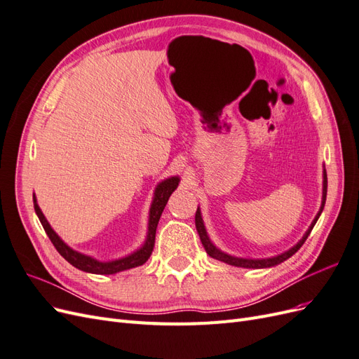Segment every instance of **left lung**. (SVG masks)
<instances>
[{"instance_id": "left-lung-1", "label": "left lung", "mask_w": 359, "mask_h": 359, "mask_svg": "<svg viewBox=\"0 0 359 359\" xmlns=\"http://www.w3.org/2000/svg\"><path fill=\"white\" fill-rule=\"evenodd\" d=\"M327 189H328V178H327V170L323 169V190H322V205H320V210L318 212V215L314 217V220L311 222L309 231L304 233V236L299 240V243H297V245H293L292 248H289L287 252L281 253L278 256H274V257H266V259H244V257H235V256H231L227 255L224 252H222V250L217 248L211 240L208 233H206V229H205V224H203V220H202V215H201V210L198 208L196 211V217H194V222H196V229H198V233H199V238L202 241V245L205 247L206 253H208L211 257L217 259V260H222V262L224 264H229V265H233V266H241V268H253V269H257V268H269V266H276L281 262H285L286 259H289L292 255H295L298 250L301 248V245L306 243V240L309 238L311 229L314 227V224H316L319 215L322 214L323 211V206H325V201H327Z\"/></svg>"}]
</instances>
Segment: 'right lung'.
Listing matches in <instances>:
<instances>
[{
  "instance_id": "1",
  "label": "right lung",
  "mask_w": 359,
  "mask_h": 359,
  "mask_svg": "<svg viewBox=\"0 0 359 359\" xmlns=\"http://www.w3.org/2000/svg\"><path fill=\"white\" fill-rule=\"evenodd\" d=\"M180 184V178L178 177H170L165 181H161L156 191H154V199L153 203H151L149 208V220H148V233H147V240L144 243V245L140 247L136 252H133L132 255H128L126 257L121 259H115V260H109V262H102V260H97L91 256L82 255L79 252H76L72 247H69L66 243H64L61 238L55 233V231L52 229L50 224L48 223L46 217L43 215L40 206L37 205V199L36 194H32V201H34V210L36 214L39 217V220L43 226V229L48 233L49 240L52 241V244L55 245V248L58 250V253L67 260L70 265H73L74 268H78L81 271H85V273H91V274H116L121 273V271L130 269V268H136L144 265L147 260L149 259L151 253H153L154 248V243H156V231H157V224L160 220V215L165 210V206L170 198V194L173 193L178 187Z\"/></svg>"
}]
</instances>
